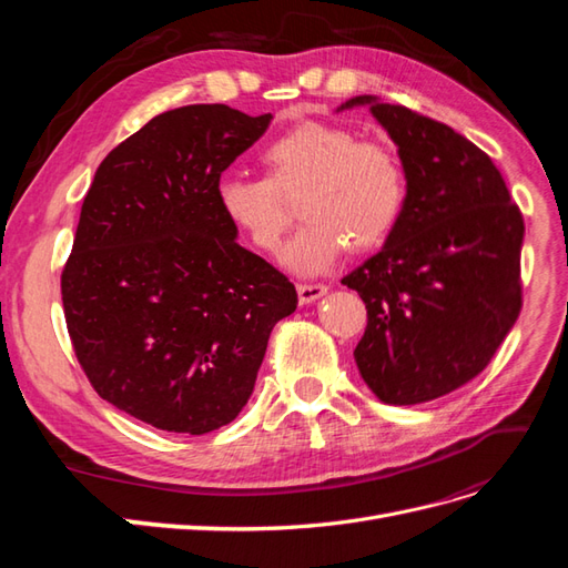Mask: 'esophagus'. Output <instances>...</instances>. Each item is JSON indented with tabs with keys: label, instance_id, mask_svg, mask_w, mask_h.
Here are the masks:
<instances>
[{
	"label": "esophagus",
	"instance_id": "obj_1",
	"mask_svg": "<svg viewBox=\"0 0 568 568\" xmlns=\"http://www.w3.org/2000/svg\"><path fill=\"white\" fill-rule=\"evenodd\" d=\"M296 291H298V303L301 305H311L317 298H322L329 288H326L324 284H298Z\"/></svg>",
	"mask_w": 568,
	"mask_h": 568
}]
</instances>
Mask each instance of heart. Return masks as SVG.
Wrapping results in <instances>:
<instances>
[{
    "instance_id": "heart-1",
    "label": "heart",
    "mask_w": 568,
    "mask_h": 568,
    "mask_svg": "<svg viewBox=\"0 0 568 568\" xmlns=\"http://www.w3.org/2000/svg\"><path fill=\"white\" fill-rule=\"evenodd\" d=\"M267 180L222 175L215 201L230 225L261 251H277L291 222L284 199H298L305 217L282 251V263L303 277L336 265L348 251L382 246L407 201V173L384 142H357L341 125L301 123L263 149Z\"/></svg>"
}]
</instances>
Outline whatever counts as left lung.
Segmentation results:
<instances>
[{"instance_id":"left-lung-1","label":"left lung","mask_w":568,"mask_h":568,"mask_svg":"<svg viewBox=\"0 0 568 568\" xmlns=\"http://www.w3.org/2000/svg\"><path fill=\"white\" fill-rule=\"evenodd\" d=\"M367 106L407 173V201L382 251L341 280L367 305L355 348L386 405H419L486 369L521 311L524 217L488 153L453 128L379 97Z\"/></svg>"}]
</instances>
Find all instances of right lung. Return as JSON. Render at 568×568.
Segmentation results:
<instances>
[{
  "label": "right lung",
  "mask_w": 568,
  "mask_h": 568,
  "mask_svg": "<svg viewBox=\"0 0 568 568\" xmlns=\"http://www.w3.org/2000/svg\"><path fill=\"white\" fill-rule=\"evenodd\" d=\"M272 113L165 111L118 144L82 201L61 274L68 334L94 390L173 434L203 436L248 403L296 288L236 244L215 182Z\"/></svg>",
  "instance_id": "add662e5"
}]
</instances>
